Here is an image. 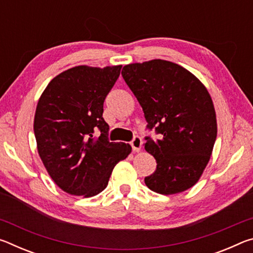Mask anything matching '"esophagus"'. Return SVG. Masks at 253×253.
Listing matches in <instances>:
<instances>
[{
	"instance_id": "34e87169",
	"label": "esophagus",
	"mask_w": 253,
	"mask_h": 253,
	"mask_svg": "<svg viewBox=\"0 0 253 253\" xmlns=\"http://www.w3.org/2000/svg\"><path fill=\"white\" fill-rule=\"evenodd\" d=\"M130 145L132 147V151L134 152H139L142 149V145H143V140L139 136H135L134 139L130 142Z\"/></svg>"
}]
</instances>
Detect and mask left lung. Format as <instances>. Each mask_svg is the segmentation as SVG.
Masks as SVG:
<instances>
[{
	"mask_svg": "<svg viewBox=\"0 0 253 253\" xmlns=\"http://www.w3.org/2000/svg\"><path fill=\"white\" fill-rule=\"evenodd\" d=\"M122 76L142 106L147 128L160 134L145 138V149L157 163L145 184L163 195L188 190L202 176L217 134L208 89L185 68L161 59L126 65Z\"/></svg>",
	"mask_w": 253,
	"mask_h": 253,
	"instance_id": "obj_1",
	"label": "left lung"
}]
</instances>
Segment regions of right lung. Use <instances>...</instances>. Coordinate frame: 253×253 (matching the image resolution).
<instances>
[{
  "mask_svg": "<svg viewBox=\"0 0 253 253\" xmlns=\"http://www.w3.org/2000/svg\"><path fill=\"white\" fill-rule=\"evenodd\" d=\"M122 66H77L59 74L42 92L34 115L37 148L53 182L71 195L91 198L104 191L129 144L110 143L104 101ZM101 130L98 139L93 131Z\"/></svg>",
  "mask_w": 253,
  "mask_h": 253,
  "instance_id": "add662e5",
  "label": "right lung"
}]
</instances>
